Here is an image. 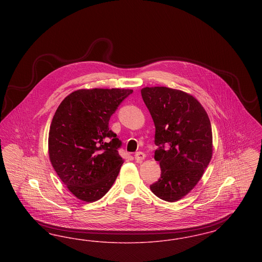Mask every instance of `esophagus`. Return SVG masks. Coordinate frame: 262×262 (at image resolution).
Returning a JSON list of instances; mask_svg holds the SVG:
<instances>
[{
	"label": "esophagus",
	"instance_id": "obj_1",
	"mask_svg": "<svg viewBox=\"0 0 262 262\" xmlns=\"http://www.w3.org/2000/svg\"><path fill=\"white\" fill-rule=\"evenodd\" d=\"M145 157H146V155L143 152H141V151H138V152L135 154V158H136V160L138 163L142 162V160H144Z\"/></svg>",
	"mask_w": 262,
	"mask_h": 262
}]
</instances>
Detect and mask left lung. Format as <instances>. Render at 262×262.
Returning a JSON list of instances; mask_svg holds the SVG:
<instances>
[{
    "label": "left lung",
    "instance_id": "1",
    "mask_svg": "<svg viewBox=\"0 0 262 262\" xmlns=\"http://www.w3.org/2000/svg\"><path fill=\"white\" fill-rule=\"evenodd\" d=\"M155 125L154 158L161 177L150 186L159 199L181 200L196 186L212 157V129L207 113L193 96L172 88L141 89Z\"/></svg>",
    "mask_w": 262,
    "mask_h": 262
}]
</instances>
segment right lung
<instances>
[{
	"instance_id": "1",
	"label": "right lung",
	"mask_w": 262,
	"mask_h": 262,
	"mask_svg": "<svg viewBox=\"0 0 262 262\" xmlns=\"http://www.w3.org/2000/svg\"><path fill=\"white\" fill-rule=\"evenodd\" d=\"M132 89H79L68 95L55 113L49 132L53 168L78 200L103 198L116 181L124 160L122 141L109 121Z\"/></svg>"
}]
</instances>
